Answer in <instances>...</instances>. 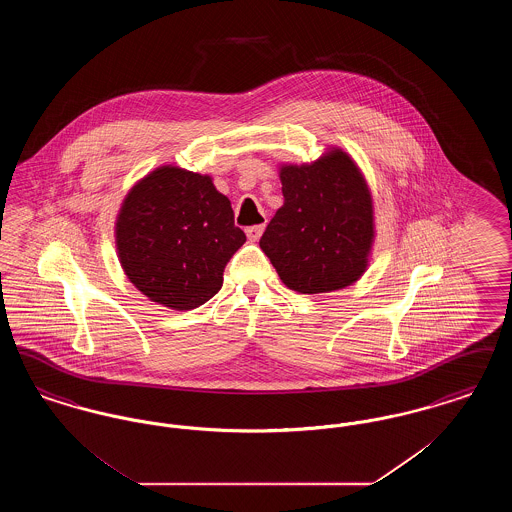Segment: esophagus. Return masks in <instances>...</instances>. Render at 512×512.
Masks as SVG:
<instances>
[{"mask_svg":"<svg viewBox=\"0 0 512 512\" xmlns=\"http://www.w3.org/2000/svg\"><path fill=\"white\" fill-rule=\"evenodd\" d=\"M265 232V224H257V226H249L245 228V236L249 242H257Z\"/></svg>","mask_w":512,"mask_h":512,"instance_id":"1","label":"esophagus"}]
</instances>
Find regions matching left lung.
<instances>
[{"instance_id":"8db88e82","label":"left lung","mask_w":512,"mask_h":512,"mask_svg":"<svg viewBox=\"0 0 512 512\" xmlns=\"http://www.w3.org/2000/svg\"><path fill=\"white\" fill-rule=\"evenodd\" d=\"M284 205L261 238L280 280L299 293L357 282L374 244V205L365 176L340 147L317 161L280 165Z\"/></svg>"}]
</instances>
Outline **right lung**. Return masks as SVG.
I'll use <instances>...</instances> for the list:
<instances>
[{"label": "right lung", "instance_id": "right-lung-1", "mask_svg": "<svg viewBox=\"0 0 512 512\" xmlns=\"http://www.w3.org/2000/svg\"><path fill=\"white\" fill-rule=\"evenodd\" d=\"M230 199L209 174L163 165L122 201L115 244L122 270L149 301L174 311L207 303L244 245Z\"/></svg>", "mask_w": 512, "mask_h": 512}]
</instances>
